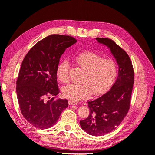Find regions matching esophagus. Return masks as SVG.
<instances>
[{
	"mask_svg": "<svg viewBox=\"0 0 155 155\" xmlns=\"http://www.w3.org/2000/svg\"><path fill=\"white\" fill-rule=\"evenodd\" d=\"M68 104L70 105H77V102H75V101H73L72 100H69L68 101Z\"/></svg>",
	"mask_w": 155,
	"mask_h": 155,
	"instance_id": "obj_1",
	"label": "esophagus"
}]
</instances>
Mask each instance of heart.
<instances>
[{"label":"heart","instance_id":"obj_1","mask_svg":"<svg viewBox=\"0 0 155 155\" xmlns=\"http://www.w3.org/2000/svg\"><path fill=\"white\" fill-rule=\"evenodd\" d=\"M75 61L86 70L82 79V84L71 83L62 88L64 97L73 101H78L94 96H100L109 90L117 77L118 63L115 60L104 58L92 51H85L77 55ZM70 64L64 59L58 65L56 75L63 83L69 81Z\"/></svg>","mask_w":155,"mask_h":155}]
</instances>
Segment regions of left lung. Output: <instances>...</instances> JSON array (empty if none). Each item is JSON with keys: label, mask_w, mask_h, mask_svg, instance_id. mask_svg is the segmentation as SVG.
<instances>
[{"label": "left lung", "mask_w": 155, "mask_h": 155, "mask_svg": "<svg viewBox=\"0 0 155 155\" xmlns=\"http://www.w3.org/2000/svg\"><path fill=\"white\" fill-rule=\"evenodd\" d=\"M96 39L110 48L119 65L118 76L110 91L88 102L89 116L79 121L85 132L97 137L110 133L124 120L130 108L134 77L132 62L123 48L110 39Z\"/></svg>", "instance_id": "8db88e82"}]
</instances>
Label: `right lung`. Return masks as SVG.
Masks as SVG:
<instances>
[{
    "label": "right lung",
    "instance_id": "1",
    "mask_svg": "<svg viewBox=\"0 0 155 155\" xmlns=\"http://www.w3.org/2000/svg\"><path fill=\"white\" fill-rule=\"evenodd\" d=\"M76 42L69 35H49L33 46L22 61L16 83L17 100L22 116L36 128H50L68 107L67 100L54 101L50 96L59 93L56 70L61 56Z\"/></svg>",
    "mask_w": 155,
    "mask_h": 155
}]
</instances>
